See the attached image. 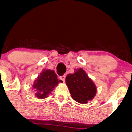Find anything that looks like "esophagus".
Returning <instances> with one entry per match:
<instances>
[{
  "mask_svg": "<svg viewBox=\"0 0 132 132\" xmlns=\"http://www.w3.org/2000/svg\"><path fill=\"white\" fill-rule=\"evenodd\" d=\"M65 78H66V76L63 75V76H62L60 77V79L61 80V81H63V82H64V81H65Z\"/></svg>",
  "mask_w": 132,
  "mask_h": 132,
  "instance_id": "1",
  "label": "esophagus"
}]
</instances>
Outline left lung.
<instances>
[{
  "label": "left lung",
  "instance_id": "1",
  "mask_svg": "<svg viewBox=\"0 0 132 132\" xmlns=\"http://www.w3.org/2000/svg\"><path fill=\"white\" fill-rule=\"evenodd\" d=\"M65 81L71 97L81 104H86L91 101L97 93L95 83L82 68L75 69V72L68 74Z\"/></svg>",
  "mask_w": 132,
  "mask_h": 132
}]
</instances>
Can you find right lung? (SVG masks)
Instances as JSON below:
<instances>
[{
    "instance_id": "right-lung-1",
    "label": "right lung",
    "mask_w": 132,
    "mask_h": 132,
    "mask_svg": "<svg viewBox=\"0 0 132 132\" xmlns=\"http://www.w3.org/2000/svg\"><path fill=\"white\" fill-rule=\"evenodd\" d=\"M61 82L63 81L57 79L53 70L43 69L33 82L32 88L35 89L36 97L43 99L48 97L55 87Z\"/></svg>"
}]
</instances>
